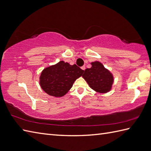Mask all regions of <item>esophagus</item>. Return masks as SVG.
<instances>
[{"label":"esophagus","mask_w":151,"mask_h":151,"mask_svg":"<svg viewBox=\"0 0 151 151\" xmlns=\"http://www.w3.org/2000/svg\"><path fill=\"white\" fill-rule=\"evenodd\" d=\"M81 69H82V70H85V69H86V67H85V65H83L82 67L81 68Z\"/></svg>","instance_id":"esophagus-1"}]
</instances>
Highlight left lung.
<instances>
[{
    "label": "left lung",
    "instance_id": "left-lung-1",
    "mask_svg": "<svg viewBox=\"0 0 151 151\" xmlns=\"http://www.w3.org/2000/svg\"><path fill=\"white\" fill-rule=\"evenodd\" d=\"M82 75L89 87L97 93H106L111 91L114 82L113 75L99 61L91 63Z\"/></svg>",
    "mask_w": 151,
    "mask_h": 151
}]
</instances>
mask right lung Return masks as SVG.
Returning a JSON list of instances; mask_svg holds the SVG:
<instances>
[{
  "label": "right lung",
  "instance_id": "obj_1",
  "mask_svg": "<svg viewBox=\"0 0 151 151\" xmlns=\"http://www.w3.org/2000/svg\"><path fill=\"white\" fill-rule=\"evenodd\" d=\"M83 71L76 64L60 61L42 71L39 83L41 88L49 95L61 97L69 91Z\"/></svg>",
  "mask_w": 151,
  "mask_h": 151
}]
</instances>
